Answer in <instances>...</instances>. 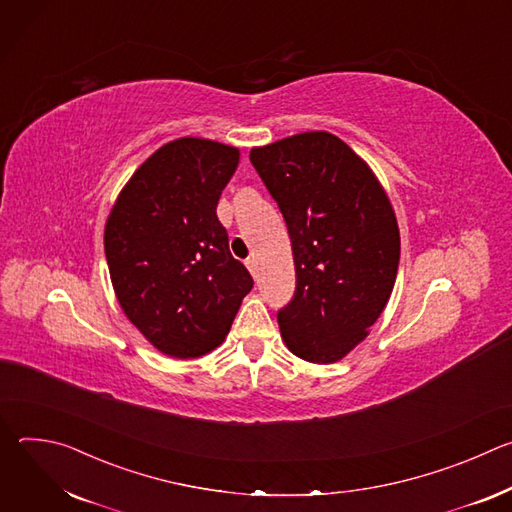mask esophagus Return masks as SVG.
<instances>
[{
    "instance_id": "esophagus-1",
    "label": "esophagus",
    "mask_w": 512,
    "mask_h": 512,
    "mask_svg": "<svg viewBox=\"0 0 512 512\" xmlns=\"http://www.w3.org/2000/svg\"><path fill=\"white\" fill-rule=\"evenodd\" d=\"M245 265H247V269H249L253 275L257 273V259H255V257H249V259L245 261Z\"/></svg>"
}]
</instances>
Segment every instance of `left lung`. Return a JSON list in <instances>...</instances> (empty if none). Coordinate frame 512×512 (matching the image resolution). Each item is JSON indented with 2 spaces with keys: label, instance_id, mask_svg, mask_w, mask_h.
<instances>
[{
  "label": "left lung",
  "instance_id": "left-lung-1",
  "mask_svg": "<svg viewBox=\"0 0 512 512\" xmlns=\"http://www.w3.org/2000/svg\"><path fill=\"white\" fill-rule=\"evenodd\" d=\"M249 158L294 253L296 294L277 314L281 338L302 360L338 362L391 298L401 255L391 200L371 166L328 131L283 137Z\"/></svg>",
  "mask_w": 512,
  "mask_h": 512
}]
</instances>
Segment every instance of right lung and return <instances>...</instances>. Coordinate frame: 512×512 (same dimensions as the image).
Masks as SVG:
<instances>
[{
	"label": "right lung",
	"instance_id": "obj_1",
	"mask_svg": "<svg viewBox=\"0 0 512 512\" xmlns=\"http://www.w3.org/2000/svg\"><path fill=\"white\" fill-rule=\"evenodd\" d=\"M239 160L241 152L221 141H168L133 172L107 216L117 302L143 338L172 358L221 346L253 287L216 216Z\"/></svg>",
	"mask_w": 512,
	"mask_h": 512
}]
</instances>
